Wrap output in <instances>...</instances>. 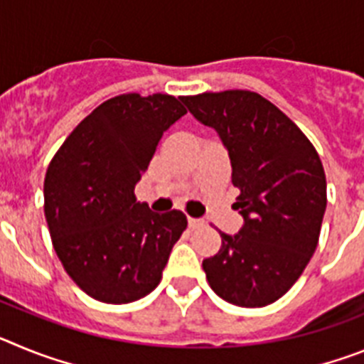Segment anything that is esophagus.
Listing matches in <instances>:
<instances>
[{
  "mask_svg": "<svg viewBox=\"0 0 364 364\" xmlns=\"http://www.w3.org/2000/svg\"><path fill=\"white\" fill-rule=\"evenodd\" d=\"M188 226H189V230H197V228L204 226V220H202V218L188 217Z\"/></svg>",
  "mask_w": 364,
  "mask_h": 364,
  "instance_id": "34e87169",
  "label": "esophagus"
}]
</instances>
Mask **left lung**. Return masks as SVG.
Wrapping results in <instances>:
<instances>
[{"label": "left lung", "instance_id": "obj_1", "mask_svg": "<svg viewBox=\"0 0 364 364\" xmlns=\"http://www.w3.org/2000/svg\"><path fill=\"white\" fill-rule=\"evenodd\" d=\"M191 114L226 146L237 235L220 231L217 255L202 268L211 290L242 308L268 306L297 282L319 242L326 176L314 144L284 112L252 91L182 96Z\"/></svg>", "mask_w": 364, "mask_h": 364}]
</instances>
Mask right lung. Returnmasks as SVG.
I'll use <instances>...</instances> for the list:
<instances>
[{
    "instance_id": "right-lung-1",
    "label": "right lung",
    "mask_w": 364,
    "mask_h": 364,
    "mask_svg": "<svg viewBox=\"0 0 364 364\" xmlns=\"http://www.w3.org/2000/svg\"><path fill=\"white\" fill-rule=\"evenodd\" d=\"M186 112L171 95L114 96L50 160L43 208L54 252L96 301L125 304L151 294L188 228L182 211L153 213L134 197L164 133Z\"/></svg>"
}]
</instances>
